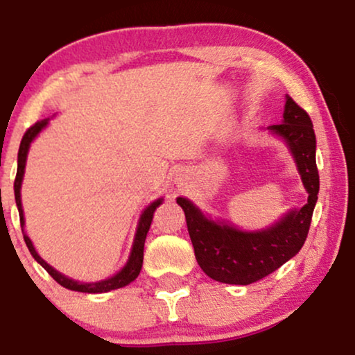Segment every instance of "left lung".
I'll return each mask as SVG.
<instances>
[{
    "label": "left lung",
    "instance_id": "1",
    "mask_svg": "<svg viewBox=\"0 0 355 355\" xmlns=\"http://www.w3.org/2000/svg\"><path fill=\"white\" fill-rule=\"evenodd\" d=\"M291 146L302 175L307 203L263 232H240L207 218L187 198H177L185 211L187 227L198 266L210 279L223 284L248 285L282 267L302 248L311 229L313 207L319 193L315 164V133L309 113L291 96L285 101L284 121L270 126Z\"/></svg>",
    "mask_w": 355,
    "mask_h": 355
}]
</instances>
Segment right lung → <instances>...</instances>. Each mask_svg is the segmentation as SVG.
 <instances>
[{
    "mask_svg": "<svg viewBox=\"0 0 355 355\" xmlns=\"http://www.w3.org/2000/svg\"><path fill=\"white\" fill-rule=\"evenodd\" d=\"M46 123H48V120H42V121H36L35 125H31L30 128H28L26 132H24V135L21 138V144H19L18 172H16V178H15V200H16V205H18L19 222H21V225L24 223V218H23V209H21V198H19V189H21V180H23V173H24V164H26L28 148H30V144H31V141H33V138L38 135L40 132H42V128ZM160 203H162V198H158L157 202H153L152 205H148V209L144 211V215H141L140 223H138V229H137L135 242H133L132 254H130V259H128V262H126V266L121 268V270L118 272L116 275H113L112 279L101 280V282L80 284V282H75V280L68 279V277L61 275L60 272H56L55 268L48 266V263L44 262L42 257L36 254L33 243H31V240L28 239V235L23 234V237H24V242H26L28 250H30L31 255L35 257L36 262H38L40 266H42L44 270H46L48 274H50L53 279H55L60 285H63V287L70 288V291L88 292V294H100V292H110V291H115V288L125 287V285H128L130 282H133V280H135L137 277H138V274H140L141 263H144L145 239H146V234H148L150 223H152V220H153V211L157 210V207L160 205Z\"/></svg>",
    "mask_w": 355,
    "mask_h": 355,
    "instance_id": "1",
    "label": "right lung"
}]
</instances>
